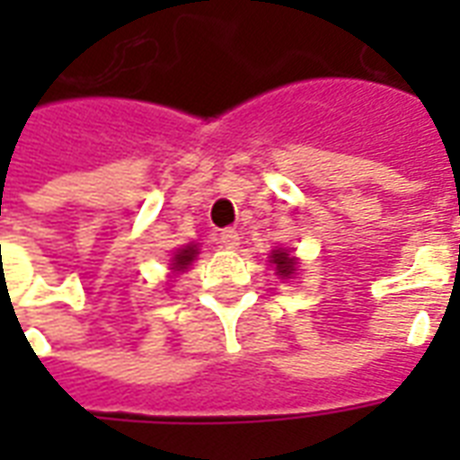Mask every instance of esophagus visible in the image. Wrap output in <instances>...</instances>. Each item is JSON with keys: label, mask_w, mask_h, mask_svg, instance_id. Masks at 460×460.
Wrapping results in <instances>:
<instances>
[{"label": "esophagus", "mask_w": 460, "mask_h": 460, "mask_svg": "<svg viewBox=\"0 0 460 460\" xmlns=\"http://www.w3.org/2000/svg\"><path fill=\"white\" fill-rule=\"evenodd\" d=\"M239 231L236 229H224L221 231V236H219V243L224 246V249H236L239 246Z\"/></svg>", "instance_id": "1"}]
</instances>
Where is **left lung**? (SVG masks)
<instances>
[{"mask_svg": "<svg viewBox=\"0 0 460 460\" xmlns=\"http://www.w3.org/2000/svg\"><path fill=\"white\" fill-rule=\"evenodd\" d=\"M270 263L276 266V276H280V279H290L298 270V261L293 259L290 251L286 249L270 251Z\"/></svg>", "mask_w": 460, "mask_h": 460, "instance_id": "obj_1", "label": "left lung"}]
</instances>
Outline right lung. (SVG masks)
Returning a JSON list of instances; mask_svg holds the SVG:
<instances>
[{"label":"right lung","instance_id":"obj_1","mask_svg":"<svg viewBox=\"0 0 460 460\" xmlns=\"http://www.w3.org/2000/svg\"><path fill=\"white\" fill-rule=\"evenodd\" d=\"M197 253H199L197 243H190V246H184V249L177 251V253L172 256V263H170L172 270H174V273H184L191 261L197 259Z\"/></svg>","mask_w":460,"mask_h":460}]
</instances>
